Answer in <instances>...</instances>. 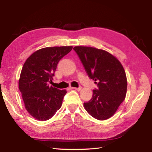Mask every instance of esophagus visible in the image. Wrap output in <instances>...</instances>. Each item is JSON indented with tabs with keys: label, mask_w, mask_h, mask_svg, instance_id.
Wrapping results in <instances>:
<instances>
[{
	"label": "esophagus",
	"mask_w": 152,
	"mask_h": 152,
	"mask_svg": "<svg viewBox=\"0 0 152 152\" xmlns=\"http://www.w3.org/2000/svg\"><path fill=\"white\" fill-rule=\"evenodd\" d=\"M72 89H76V90H77V91H80V90L82 89V88L81 87H79V88H72Z\"/></svg>",
	"instance_id": "1"
}]
</instances>
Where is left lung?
Masks as SVG:
<instances>
[{
    "instance_id": "1",
    "label": "left lung",
    "mask_w": 152,
    "mask_h": 152,
    "mask_svg": "<svg viewBox=\"0 0 152 152\" xmlns=\"http://www.w3.org/2000/svg\"><path fill=\"white\" fill-rule=\"evenodd\" d=\"M89 77L97 83L89 101L83 106L92 117L105 120L114 115L125 98L127 82L125 70L119 61L103 50L75 46Z\"/></svg>"
}]
</instances>
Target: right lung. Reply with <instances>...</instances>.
Wrapping results in <instances>:
<instances>
[{
  "label": "right lung",
  "mask_w": 152,
  "mask_h": 152,
  "mask_svg": "<svg viewBox=\"0 0 152 152\" xmlns=\"http://www.w3.org/2000/svg\"><path fill=\"white\" fill-rule=\"evenodd\" d=\"M72 46L47 47L38 50L27 58L19 80L25 109L39 121L50 119L62 105L65 89L49 86L59 61L72 50Z\"/></svg>",
  "instance_id": "add662e5"
}]
</instances>
